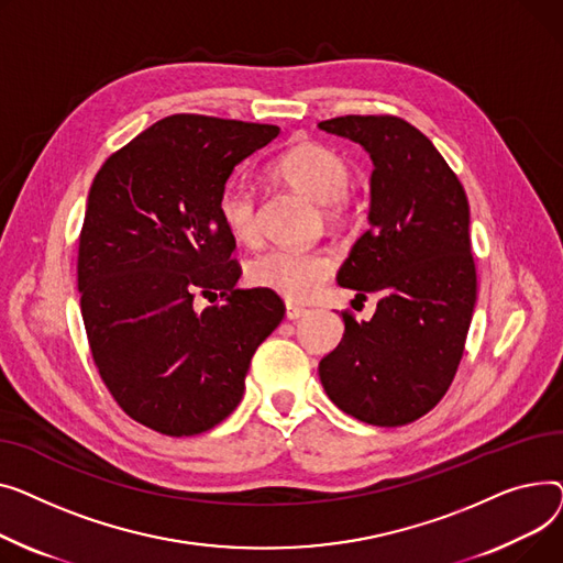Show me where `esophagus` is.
Wrapping results in <instances>:
<instances>
[{
	"mask_svg": "<svg viewBox=\"0 0 563 563\" xmlns=\"http://www.w3.org/2000/svg\"><path fill=\"white\" fill-rule=\"evenodd\" d=\"M307 316V309L305 307H297V305H286V318L288 320H300V318H305Z\"/></svg>",
	"mask_w": 563,
	"mask_h": 563,
	"instance_id": "esophagus-1",
	"label": "esophagus"
}]
</instances>
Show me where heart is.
Masks as SVG:
<instances>
[{
  "mask_svg": "<svg viewBox=\"0 0 563 563\" xmlns=\"http://www.w3.org/2000/svg\"><path fill=\"white\" fill-rule=\"evenodd\" d=\"M271 175L295 192L309 197L311 202L322 205L329 224H341L345 220L352 165L339 150L316 141H297L275 158ZM218 216L236 241L250 245L258 239L256 202L247 188L229 184L220 192ZM332 268V256L320 250H268L250 261L247 279L288 300H307Z\"/></svg>",
  "mask_w": 563,
  "mask_h": 563,
  "instance_id": "b5f03b06",
  "label": "heart"
}]
</instances>
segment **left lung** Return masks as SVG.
I'll return each instance as SVG.
<instances>
[{"mask_svg":"<svg viewBox=\"0 0 563 563\" xmlns=\"http://www.w3.org/2000/svg\"><path fill=\"white\" fill-rule=\"evenodd\" d=\"M366 150L368 231L336 282L356 300L377 297L366 322L343 313L345 334L318 366L341 411L398 427L434 409L464 356L477 300L464 186L424 134L395 115H343L318 124Z\"/></svg>","mask_w":563,"mask_h":563,"instance_id":"1","label":"left lung"}]
</instances>
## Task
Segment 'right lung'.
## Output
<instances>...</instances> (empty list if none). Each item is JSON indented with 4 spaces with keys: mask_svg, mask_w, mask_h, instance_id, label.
<instances>
[{
    "mask_svg": "<svg viewBox=\"0 0 563 563\" xmlns=\"http://www.w3.org/2000/svg\"><path fill=\"white\" fill-rule=\"evenodd\" d=\"M279 126L179 113L111 154L79 236L81 316L99 377L122 411L165 437L222 422L243 398L256 347L284 318L241 266L218 216L236 165ZM195 294L214 305L195 312Z\"/></svg>",
    "mask_w": 563,
    "mask_h": 563,
    "instance_id": "right-lung-1",
    "label": "right lung"
}]
</instances>
